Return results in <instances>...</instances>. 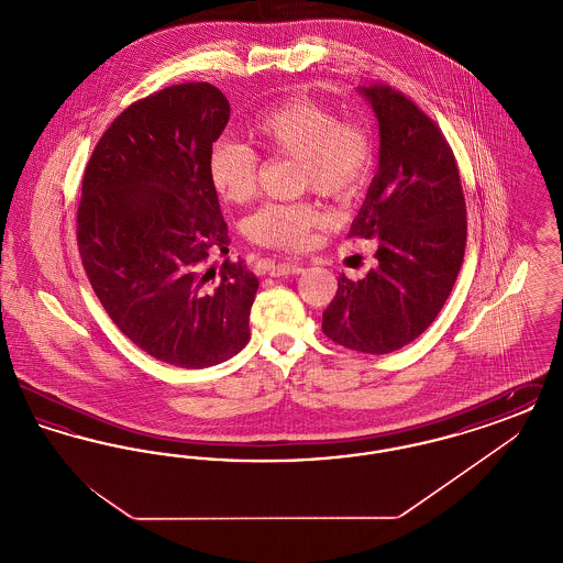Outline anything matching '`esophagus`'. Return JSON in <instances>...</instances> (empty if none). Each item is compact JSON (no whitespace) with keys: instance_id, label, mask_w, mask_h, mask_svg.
Here are the masks:
<instances>
[{"instance_id":"obj_1","label":"esophagus","mask_w":563,"mask_h":563,"mask_svg":"<svg viewBox=\"0 0 563 563\" xmlns=\"http://www.w3.org/2000/svg\"><path fill=\"white\" fill-rule=\"evenodd\" d=\"M301 272H303V266L299 262H276L268 266L269 276H291V274H301Z\"/></svg>"}]
</instances>
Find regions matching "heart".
<instances>
[{
  "mask_svg": "<svg viewBox=\"0 0 563 563\" xmlns=\"http://www.w3.org/2000/svg\"><path fill=\"white\" fill-rule=\"evenodd\" d=\"M246 134L266 154L297 158V186L327 198L349 200L365 186L372 164V136L354 122L338 115L310 97H291L257 113ZM257 154L239 141H217L207 175L223 202L242 205L257 188ZM324 213L314 202L264 205L246 219V236L257 244L295 251L301 249Z\"/></svg>",
  "mask_w": 563,
  "mask_h": 563,
  "instance_id": "b5f03b06",
  "label": "heart"
}]
</instances>
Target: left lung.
Segmentation results:
<instances>
[{
	"mask_svg": "<svg viewBox=\"0 0 563 563\" xmlns=\"http://www.w3.org/2000/svg\"><path fill=\"white\" fill-rule=\"evenodd\" d=\"M379 129L377 173L349 236L375 241L374 268L338 278L322 333L388 354L430 327L452 294L466 246V205L454 154L422 109L388 86L358 88Z\"/></svg>",
	"mask_w": 563,
	"mask_h": 563,
	"instance_id": "left-lung-1",
	"label": "left lung"
}]
</instances>
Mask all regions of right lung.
<instances>
[{"instance_id":"right-lung-1","label":"right lung","mask_w":563,"mask_h":563,"mask_svg":"<svg viewBox=\"0 0 563 563\" xmlns=\"http://www.w3.org/2000/svg\"><path fill=\"white\" fill-rule=\"evenodd\" d=\"M230 103L207 81L164 88L124 109L81 181L78 246L109 319L162 363L205 369L249 342L260 280L228 249L207 158Z\"/></svg>"}]
</instances>
